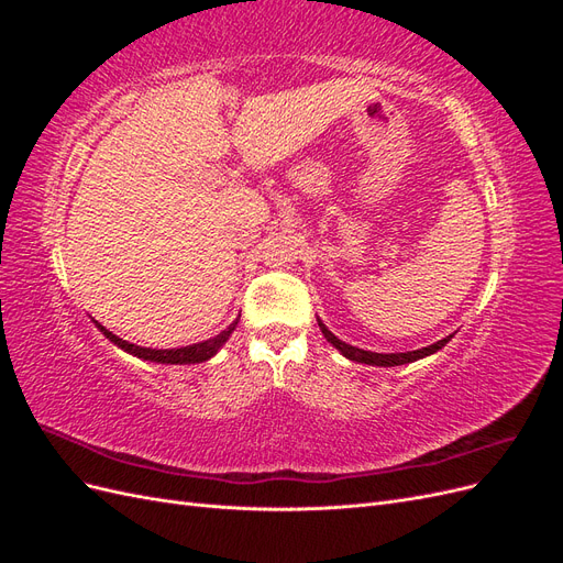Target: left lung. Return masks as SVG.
Masks as SVG:
<instances>
[{
  "instance_id": "left-lung-1",
  "label": "left lung",
  "mask_w": 563,
  "mask_h": 563,
  "mask_svg": "<svg viewBox=\"0 0 563 563\" xmlns=\"http://www.w3.org/2000/svg\"><path fill=\"white\" fill-rule=\"evenodd\" d=\"M317 321H319V329H321L323 338H327L329 343H331L340 354L347 356L350 362H360V364H368V366H401V364L418 362V360H422V356H430V354H434L437 350L444 347V345L449 343V340L453 338V335H446V338L437 340L434 345L420 347V350H413V352H391V354H383V352H368V350H360V347H354V345H347V343H343V340H340V338H335L327 327H323L321 319H317Z\"/></svg>"
}]
</instances>
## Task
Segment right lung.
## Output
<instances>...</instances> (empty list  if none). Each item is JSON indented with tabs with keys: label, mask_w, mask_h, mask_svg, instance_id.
<instances>
[{
	"label": "right lung",
	"mask_w": 563,
	"mask_h": 563,
	"mask_svg": "<svg viewBox=\"0 0 563 563\" xmlns=\"http://www.w3.org/2000/svg\"><path fill=\"white\" fill-rule=\"evenodd\" d=\"M93 323L100 329V333H103L110 340V343H114L117 347H122L124 352H129L133 356H139V360L157 362V364H201V362L211 360V356L228 343V338L236 329L240 319H234L230 327L225 331H220L216 338H209V340H203V343H195V345H187V347H174V350H152V347L133 345V343H129V340H122L119 335H114L112 331H108L103 323H98L96 319H93Z\"/></svg>",
	"instance_id": "right-lung-1"
}]
</instances>
